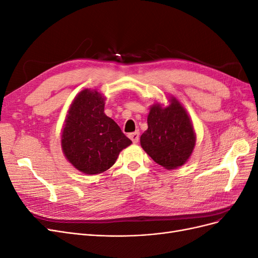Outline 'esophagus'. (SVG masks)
<instances>
[{
    "instance_id": "obj_1",
    "label": "esophagus",
    "mask_w": 258,
    "mask_h": 258,
    "mask_svg": "<svg viewBox=\"0 0 258 258\" xmlns=\"http://www.w3.org/2000/svg\"><path fill=\"white\" fill-rule=\"evenodd\" d=\"M129 138L131 139V141L134 143H138L139 142V139H140V134L138 131L136 132H132V134L129 135Z\"/></svg>"
}]
</instances>
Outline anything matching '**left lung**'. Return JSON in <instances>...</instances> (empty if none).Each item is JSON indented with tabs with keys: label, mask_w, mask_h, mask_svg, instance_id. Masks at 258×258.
I'll list each match as a JSON object with an SVG mask.
<instances>
[{
	"label": "left lung",
	"mask_w": 258,
	"mask_h": 258,
	"mask_svg": "<svg viewBox=\"0 0 258 258\" xmlns=\"http://www.w3.org/2000/svg\"><path fill=\"white\" fill-rule=\"evenodd\" d=\"M168 102V105L156 102L150 106L148 128L140 143L155 162L173 170L188 161L196 145V134L182 103L173 96L169 97Z\"/></svg>",
	"instance_id": "obj_1"
}]
</instances>
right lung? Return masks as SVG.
Returning a JSON list of instances; mask_svg holds the SVG:
<instances>
[{
	"instance_id": "1",
	"label": "right lung",
	"mask_w": 258,
	"mask_h": 258,
	"mask_svg": "<svg viewBox=\"0 0 258 258\" xmlns=\"http://www.w3.org/2000/svg\"><path fill=\"white\" fill-rule=\"evenodd\" d=\"M105 97L84 89L72 101L62 126L61 148L71 165L85 174L110 169L132 142L104 113Z\"/></svg>"
}]
</instances>
